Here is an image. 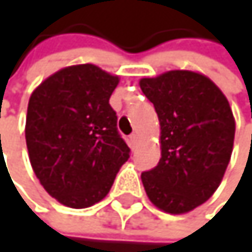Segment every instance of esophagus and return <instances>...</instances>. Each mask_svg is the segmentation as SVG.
<instances>
[{"mask_svg": "<svg viewBox=\"0 0 252 252\" xmlns=\"http://www.w3.org/2000/svg\"><path fill=\"white\" fill-rule=\"evenodd\" d=\"M136 143H137V134L133 133V134H130V137H128V145H130V148H134V147H136Z\"/></svg>", "mask_w": 252, "mask_h": 252, "instance_id": "obj_1", "label": "esophagus"}]
</instances>
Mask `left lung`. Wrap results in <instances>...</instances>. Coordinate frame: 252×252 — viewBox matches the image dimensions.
<instances>
[{"label": "left lung", "instance_id": "8db88e82", "mask_svg": "<svg viewBox=\"0 0 252 252\" xmlns=\"http://www.w3.org/2000/svg\"><path fill=\"white\" fill-rule=\"evenodd\" d=\"M139 84L154 104L161 143L157 166L142 172L145 192L163 212L188 213L215 193L225 174L236 131L231 107L198 72L169 71Z\"/></svg>", "mask_w": 252, "mask_h": 252}]
</instances>
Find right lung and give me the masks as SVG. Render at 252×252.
<instances>
[{
  "label": "right lung",
  "instance_id": "add662e5",
  "mask_svg": "<svg viewBox=\"0 0 252 252\" xmlns=\"http://www.w3.org/2000/svg\"><path fill=\"white\" fill-rule=\"evenodd\" d=\"M118 83L95 64L67 66L28 101L25 140L33 171L63 206L86 209L101 201L130 158L109 104Z\"/></svg>",
  "mask_w": 252,
  "mask_h": 252
}]
</instances>
